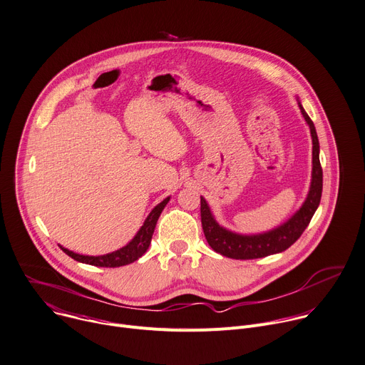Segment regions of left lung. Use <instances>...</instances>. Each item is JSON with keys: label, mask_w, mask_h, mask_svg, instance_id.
<instances>
[{"label": "left lung", "mask_w": 365, "mask_h": 365, "mask_svg": "<svg viewBox=\"0 0 365 365\" xmlns=\"http://www.w3.org/2000/svg\"><path fill=\"white\" fill-rule=\"evenodd\" d=\"M297 102L306 123L310 128V135L313 143L312 182H310L309 193L306 196V201L281 225L269 231H263V233L242 235L220 225L214 214L211 212V208L205 201V197L201 196V221H202L205 239L208 245L212 247V250H215L217 253L225 257L257 259V257H264V256L287 250L291 245H294L298 239H300V236L307 228L312 217L314 215L320 204L322 189H323V172H322L320 158H319L320 147H319L317 132L313 120L309 118V115L306 113L304 108L302 106L298 98Z\"/></svg>", "instance_id": "obj_1"}]
</instances>
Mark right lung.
Instances as JSON below:
<instances>
[{
	"label": "right lung",
	"mask_w": 365,
	"mask_h": 365,
	"mask_svg": "<svg viewBox=\"0 0 365 365\" xmlns=\"http://www.w3.org/2000/svg\"><path fill=\"white\" fill-rule=\"evenodd\" d=\"M169 201H170V196H168L158 205H155L153 208V211L148 214V217L145 218L141 228L138 230V233L134 236V239H132L126 246H123L112 253H106V255H101V256H87V255H78V253L65 249L62 246H59V247L68 256H71L74 260L87 263V264H94V267L118 268V267H123V264H129L132 262H135L137 259H140L147 252V249L151 243V237L154 233L155 224L158 221V217Z\"/></svg>",
	"instance_id": "1"
}]
</instances>
